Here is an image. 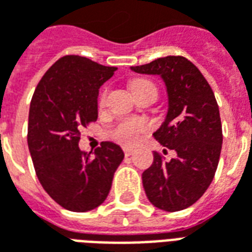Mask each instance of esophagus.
Wrapping results in <instances>:
<instances>
[{"instance_id": "esophagus-1", "label": "esophagus", "mask_w": 252, "mask_h": 252, "mask_svg": "<svg viewBox=\"0 0 252 252\" xmlns=\"http://www.w3.org/2000/svg\"><path fill=\"white\" fill-rule=\"evenodd\" d=\"M123 151H124V154H126V157H129V155H132L133 154V148L132 147H123Z\"/></svg>"}]
</instances>
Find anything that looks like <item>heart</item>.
<instances>
[{
    "label": "heart",
    "mask_w": 252,
    "mask_h": 252,
    "mask_svg": "<svg viewBox=\"0 0 252 252\" xmlns=\"http://www.w3.org/2000/svg\"><path fill=\"white\" fill-rule=\"evenodd\" d=\"M155 90L157 88L151 81L147 79H136L131 83V90L133 95H137L139 93H142L144 90ZM105 98H106V93H101L98 99L99 106H102L105 104ZM147 123L143 120V119H136V117H132V119H124L120 120L117 124L110 128L109 136L116 140V142L121 143V144H135L139 140V137L142 135L143 132L147 131Z\"/></svg>",
    "instance_id": "1"
}]
</instances>
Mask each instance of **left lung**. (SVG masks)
<instances>
[{
  "label": "left lung",
  "mask_w": 252,
  "mask_h": 252,
  "mask_svg": "<svg viewBox=\"0 0 252 252\" xmlns=\"http://www.w3.org/2000/svg\"><path fill=\"white\" fill-rule=\"evenodd\" d=\"M131 70L164 81L169 109L154 137L177 153L169 162L154 153L153 164L142 175L143 188L154 206L182 211L205 193L219 164L222 131L215 94L200 70L184 57L159 58Z\"/></svg>",
  "instance_id": "left-lung-1"
}]
</instances>
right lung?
Here are the masks:
<instances>
[{
	"label": "right lung",
	"mask_w": 252,
	"mask_h": 252,
	"mask_svg": "<svg viewBox=\"0 0 252 252\" xmlns=\"http://www.w3.org/2000/svg\"><path fill=\"white\" fill-rule=\"evenodd\" d=\"M117 67L66 55L37 83L28 117V148L36 175L52 200L71 212H88L109 194L124 153L112 142L81 151V129L98 117V89Z\"/></svg>",
	"instance_id": "1"
}]
</instances>
